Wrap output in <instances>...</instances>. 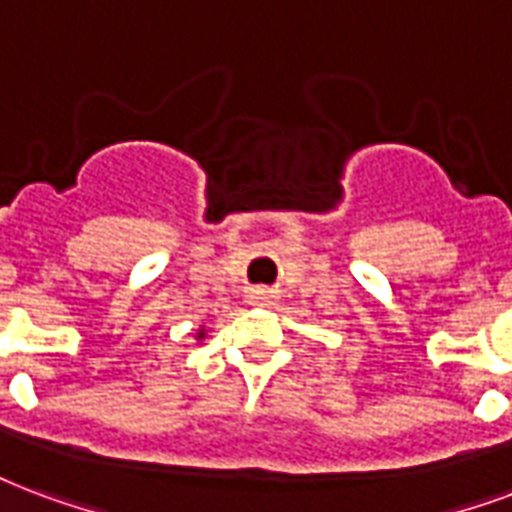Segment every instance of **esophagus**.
Instances as JSON below:
<instances>
[{"instance_id": "1", "label": "esophagus", "mask_w": 512, "mask_h": 512, "mask_svg": "<svg viewBox=\"0 0 512 512\" xmlns=\"http://www.w3.org/2000/svg\"><path fill=\"white\" fill-rule=\"evenodd\" d=\"M257 298H260V301H263V298H266V293H255Z\"/></svg>"}]
</instances>
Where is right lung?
Instances as JSON below:
<instances>
[{"mask_svg": "<svg viewBox=\"0 0 512 512\" xmlns=\"http://www.w3.org/2000/svg\"><path fill=\"white\" fill-rule=\"evenodd\" d=\"M206 339V325H200L198 333H195V342H203Z\"/></svg>", "mask_w": 512, "mask_h": 512, "instance_id": "1", "label": "right lung"}]
</instances>
